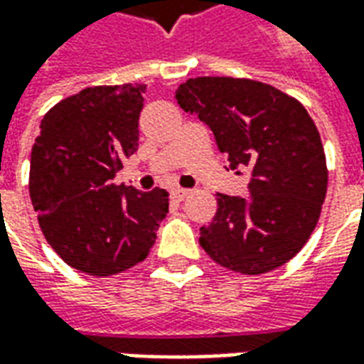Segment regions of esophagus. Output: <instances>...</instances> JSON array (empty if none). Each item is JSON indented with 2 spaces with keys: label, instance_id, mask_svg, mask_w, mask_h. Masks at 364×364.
Masks as SVG:
<instances>
[{
  "label": "esophagus",
  "instance_id": "1",
  "mask_svg": "<svg viewBox=\"0 0 364 364\" xmlns=\"http://www.w3.org/2000/svg\"><path fill=\"white\" fill-rule=\"evenodd\" d=\"M187 195H189V189H181V187H177V189L171 191V198H173V200H183Z\"/></svg>",
  "mask_w": 364,
  "mask_h": 364
}]
</instances>
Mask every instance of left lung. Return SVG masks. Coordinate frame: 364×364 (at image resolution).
I'll return each mask as SVG.
<instances>
[{
	"instance_id": "obj_1",
	"label": "left lung",
	"mask_w": 364,
	"mask_h": 364,
	"mask_svg": "<svg viewBox=\"0 0 364 364\" xmlns=\"http://www.w3.org/2000/svg\"><path fill=\"white\" fill-rule=\"evenodd\" d=\"M175 97L213 130L230 169H250L247 197L218 195L213 222L200 228L203 250L242 274L284 265L308 242L328 191L326 154L308 111L267 83L236 77L187 80Z\"/></svg>"
}]
</instances>
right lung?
<instances>
[{"label": "right lung", "mask_w": 364, "mask_h": 364, "mask_svg": "<svg viewBox=\"0 0 364 364\" xmlns=\"http://www.w3.org/2000/svg\"><path fill=\"white\" fill-rule=\"evenodd\" d=\"M144 90L99 85L60 101L44 114L31 151L28 191L46 242L93 277L146 259L169 210L167 191L111 183L138 150Z\"/></svg>", "instance_id": "add662e5"}]
</instances>
